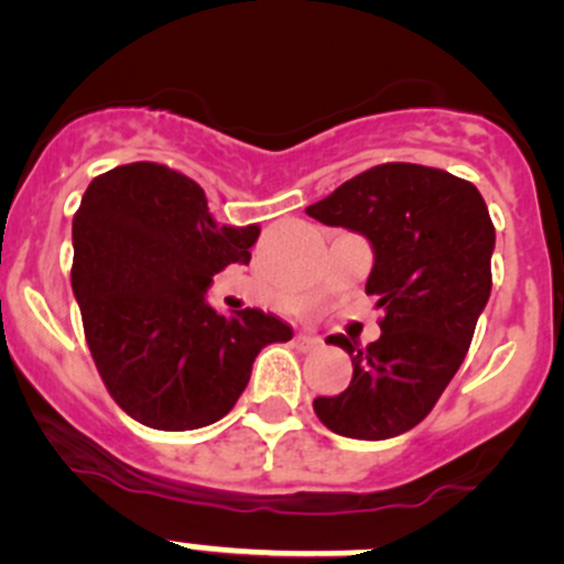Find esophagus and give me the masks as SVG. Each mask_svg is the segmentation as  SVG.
<instances>
[{
    "mask_svg": "<svg viewBox=\"0 0 564 564\" xmlns=\"http://www.w3.org/2000/svg\"><path fill=\"white\" fill-rule=\"evenodd\" d=\"M295 345H299V348H304V350H315V348H321L323 339L315 337V334L299 332V334H295Z\"/></svg>",
    "mask_w": 564,
    "mask_h": 564,
    "instance_id": "34e87169",
    "label": "esophagus"
}]
</instances>
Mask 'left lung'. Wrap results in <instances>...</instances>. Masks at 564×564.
<instances>
[{"mask_svg":"<svg viewBox=\"0 0 564 564\" xmlns=\"http://www.w3.org/2000/svg\"><path fill=\"white\" fill-rule=\"evenodd\" d=\"M306 214L361 232L376 263L367 295L383 310L381 337L348 350L354 378L334 398H315L328 431L383 442L420 425L469 350L490 295L496 230L482 194L464 177L422 164H378L334 188Z\"/></svg>","mask_w":564,"mask_h":564,"instance_id":"8db88e82","label":"left lung"}]
</instances>
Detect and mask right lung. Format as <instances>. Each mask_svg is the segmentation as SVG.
I'll list each match as a JSON object with an SVG mask.
<instances>
[{
    "instance_id": "obj_1",
    "label": "right lung",
    "mask_w": 564,
    "mask_h": 564,
    "mask_svg": "<svg viewBox=\"0 0 564 564\" xmlns=\"http://www.w3.org/2000/svg\"><path fill=\"white\" fill-rule=\"evenodd\" d=\"M258 225H216L205 192L153 161L93 177L74 216L70 284L106 389L131 420L194 431L238 403L254 356L293 328L263 310L205 301L227 265L252 260Z\"/></svg>"
}]
</instances>
